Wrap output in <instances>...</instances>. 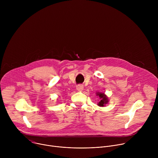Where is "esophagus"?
Instances as JSON below:
<instances>
[{
  "instance_id": "1",
  "label": "esophagus",
  "mask_w": 158,
  "mask_h": 158,
  "mask_svg": "<svg viewBox=\"0 0 158 158\" xmlns=\"http://www.w3.org/2000/svg\"><path fill=\"white\" fill-rule=\"evenodd\" d=\"M76 89L78 91H82L84 89V85L82 84H79L77 85Z\"/></svg>"
}]
</instances>
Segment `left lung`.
I'll return each instance as SVG.
<instances>
[{
  "label": "left lung",
  "instance_id": "8db88e82",
  "mask_svg": "<svg viewBox=\"0 0 158 158\" xmlns=\"http://www.w3.org/2000/svg\"><path fill=\"white\" fill-rule=\"evenodd\" d=\"M96 95L98 96L99 97V99H100V101L98 102V105L99 106H101V107H104L108 102H109V100H108V98L104 94V93H96Z\"/></svg>",
  "mask_w": 158,
  "mask_h": 158
}]
</instances>
